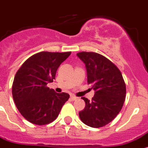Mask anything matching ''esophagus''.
<instances>
[{"label": "esophagus", "instance_id": "obj_1", "mask_svg": "<svg viewBox=\"0 0 148 148\" xmlns=\"http://www.w3.org/2000/svg\"><path fill=\"white\" fill-rule=\"evenodd\" d=\"M71 99L72 101H75V100H77V97H76V96L74 95H71Z\"/></svg>", "mask_w": 148, "mask_h": 148}]
</instances>
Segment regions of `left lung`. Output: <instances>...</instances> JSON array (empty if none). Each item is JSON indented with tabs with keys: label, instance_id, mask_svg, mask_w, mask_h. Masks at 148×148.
<instances>
[{
	"label": "left lung",
	"instance_id": "obj_1",
	"mask_svg": "<svg viewBox=\"0 0 148 148\" xmlns=\"http://www.w3.org/2000/svg\"><path fill=\"white\" fill-rule=\"evenodd\" d=\"M86 65L88 84L95 90L89 101L82 97L85 108L79 112L84 123L93 128L108 124L122 109L126 98V84L118 68L99 53L81 52L77 54Z\"/></svg>",
	"mask_w": 148,
	"mask_h": 148
}]
</instances>
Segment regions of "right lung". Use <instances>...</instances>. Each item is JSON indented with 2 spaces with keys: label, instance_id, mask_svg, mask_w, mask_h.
I'll return each instance as SVG.
<instances>
[{
  "label": "right lung",
  "instance_id": "add662e5",
  "mask_svg": "<svg viewBox=\"0 0 148 148\" xmlns=\"http://www.w3.org/2000/svg\"><path fill=\"white\" fill-rule=\"evenodd\" d=\"M71 52H40L28 58L15 75L12 94L25 119L35 125H46L59 116L68 100V93H57L47 87L56 78L57 69Z\"/></svg>",
  "mask_w": 148,
  "mask_h": 148
}]
</instances>
